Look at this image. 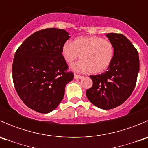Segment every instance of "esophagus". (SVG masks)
Returning a JSON list of instances; mask_svg holds the SVG:
<instances>
[{"label":"esophagus","instance_id":"1","mask_svg":"<svg viewBox=\"0 0 148 148\" xmlns=\"http://www.w3.org/2000/svg\"><path fill=\"white\" fill-rule=\"evenodd\" d=\"M82 77L83 76L79 75V74H75V75H74V79H82Z\"/></svg>","mask_w":148,"mask_h":148}]
</instances>
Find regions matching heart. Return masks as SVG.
Here are the masks:
<instances>
[{
	"label": "heart",
	"instance_id": "b5f03b06",
	"mask_svg": "<svg viewBox=\"0 0 148 148\" xmlns=\"http://www.w3.org/2000/svg\"><path fill=\"white\" fill-rule=\"evenodd\" d=\"M62 56L69 65L74 64L81 58L82 61L73 67L74 69L99 74L105 71L112 62L114 48L111 41L101 37L80 36L72 43L67 41L64 44Z\"/></svg>",
	"mask_w": 148,
	"mask_h": 148
}]
</instances>
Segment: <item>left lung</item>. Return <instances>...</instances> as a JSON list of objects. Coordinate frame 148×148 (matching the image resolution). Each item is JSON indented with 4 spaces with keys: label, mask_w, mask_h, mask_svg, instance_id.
Returning <instances> with one entry per match:
<instances>
[{
    "label": "left lung",
    "mask_w": 148,
    "mask_h": 148,
    "mask_svg": "<svg viewBox=\"0 0 148 148\" xmlns=\"http://www.w3.org/2000/svg\"><path fill=\"white\" fill-rule=\"evenodd\" d=\"M107 36L114 46V59L105 72L89 77L93 85L86 92L88 99L103 110L115 108L129 98L140 69L138 51L132 43L121 34Z\"/></svg>",
    "instance_id": "left-lung-1"
}]
</instances>
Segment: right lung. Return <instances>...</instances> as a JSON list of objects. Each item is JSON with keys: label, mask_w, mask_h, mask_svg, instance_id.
<instances>
[{"label": "right lung", "mask_w": 148, "mask_h": 148, "mask_svg": "<svg viewBox=\"0 0 148 148\" xmlns=\"http://www.w3.org/2000/svg\"><path fill=\"white\" fill-rule=\"evenodd\" d=\"M64 29L46 28L28 36L15 53L12 75L15 89L31 110L49 113L63 99L66 84L74 73L62 56L69 38Z\"/></svg>", "instance_id": "1"}]
</instances>
